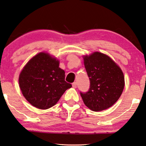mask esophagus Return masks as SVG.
Wrapping results in <instances>:
<instances>
[{"label": "esophagus", "instance_id": "esophagus-1", "mask_svg": "<svg viewBox=\"0 0 146 146\" xmlns=\"http://www.w3.org/2000/svg\"><path fill=\"white\" fill-rule=\"evenodd\" d=\"M72 86L73 88H76V86H77V84H76V82H73L72 84Z\"/></svg>", "mask_w": 146, "mask_h": 146}]
</instances>
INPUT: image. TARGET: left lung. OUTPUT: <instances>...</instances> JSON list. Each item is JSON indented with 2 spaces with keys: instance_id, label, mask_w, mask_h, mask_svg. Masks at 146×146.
<instances>
[{
  "instance_id": "1",
  "label": "left lung",
  "mask_w": 146,
  "mask_h": 146,
  "mask_svg": "<svg viewBox=\"0 0 146 146\" xmlns=\"http://www.w3.org/2000/svg\"><path fill=\"white\" fill-rule=\"evenodd\" d=\"M84 66L90 81L88 91L80 92L84 104L99 112L107 109L120 98L124 87L121 68L111 58L100 52L84 57Z\"/></svg>"
}]
</instances>
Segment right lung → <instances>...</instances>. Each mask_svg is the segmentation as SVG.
I'll use <instances>...</instances> for the list:
<instances>
[{"mask_svg":"<svg viewBox=\"0 0 146 146\" xmlns=\"http://www.w3.org/2000/svg\"><path fill=\"white\" fill-rule=\"evenodd\" d=\"M59 66V60L41 52L32 58L21 71L20 89L34 107L39 109L53 107L66 90L72 87L65 81L64 71Z\"/></svg>","mask_w":146,"mask_h":146,"instance_id":"add662e5","label":"right lung"}]
</instances>
